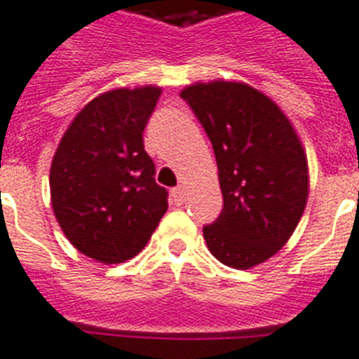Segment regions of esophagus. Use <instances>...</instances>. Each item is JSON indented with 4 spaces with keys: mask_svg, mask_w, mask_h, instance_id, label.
Segmentation results:
<instances>
[{
    "mask_svg": "<svg viewBox=\"0 0 359 359\" xmlns=\"http://www.w3.org/2000/svg\"><path fill=\"white\" fill-rule=\"evenodd\" d=\"M172 194V202L176 203V205H182L185 202V189L183 187H174L170 191Z\"/></svg>",
    "mask_w": 359,
    "mask_h": 359,
    "instance_id": "esophagus-1",
    "label": "esophagus"
}]
</instances>
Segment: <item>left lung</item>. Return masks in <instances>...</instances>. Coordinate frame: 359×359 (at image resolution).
Instances as JSON below:
<instances>
[{
  "label": "left lung",
  "instance_id": "obj_1",
  "mask_svg": "<svg viewBox=\"0 0 359 359\" xmlns=\"http://www.w3.org/2000/svg\"><path fill=\"white\" fill-rule=\"evenodd\" d=\"M180 96L213 144L224 198L219 219L203 226V239L220 263L252 269L287 243L306 209L302 142L282 109L246 83H193Z\"/></svg>",
  "mask_w": 359,
  "mask_h": 359
}]
</instances>
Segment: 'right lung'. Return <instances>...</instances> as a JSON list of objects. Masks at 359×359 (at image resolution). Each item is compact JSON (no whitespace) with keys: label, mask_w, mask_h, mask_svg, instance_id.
Masks as SVG:
<instances>
[{"label":"right lung","mask_w":359,"mask_h":359,"mask_svg":"<svg viewBox=\"0 0 359 359\" xmlns=\"http://www.w3.org/2000/svg\"><path fill=\"white\" fill-rule=\"evenodd\" d=\"M161 88H114L72 120L50 168L51 208L66 239L100 263L139 254L168 209L142 131Z\"/></svg>","instance_id":"add662e5"}]
</instances>
